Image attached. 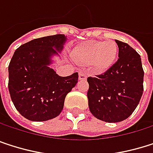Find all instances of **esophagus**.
I'll return each mask as SVG.
<instances>
[{
	"label": "esophagus",
	"mask_w": 153,
	"mask_h": 153,
	"mask_svg": "<svg viewBox=\"0 0 153 153\" xmlns=\"http://www.w3.org/2000/svg\"><path fill=\"white\" fill-rule=\"evenodd\" d=\"M86 77H87V75H86L85 72H84V71H80L79 72V76H78L79 80H85Z\"/></svg>",
	"instance_id": "obj_1"
}]
</instances>
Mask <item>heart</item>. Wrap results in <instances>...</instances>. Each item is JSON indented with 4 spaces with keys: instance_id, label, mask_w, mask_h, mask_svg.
<instances>
[{
    "instance_id": "heart-1",
    "label": "heart",
    "mask_w": 153,
    "mask_h": 153,
    "mask_svg": "<svg viewBox=\"0 0 153 153\" xmlns=\"http://www.w3.org/2000/svg\"><path fill=\"white\" fill-rule=\"evenodd\" d=\"M117 45L114 41H88L71 51V58L77 64H91L95 71L107 70L116 60Z\"/></svg>"
}]
</instances>
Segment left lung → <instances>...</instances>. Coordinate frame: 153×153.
Returning a JSON list of instances; mask_svg holds the SVG:
<instances>
[{
  "instance_id": "left-lung-1",
  "label": "left lung",
  "mask_w": 153,
  "mask_h": 153,
  "mask_svg": "<svg viewBox=\"0 0 153 153\" xmlns=\"http://www.w3.org/2000/svg\"><path fill=\"white\" fill-rule=\"evenodd\" d=\"M118 59L105 73L88 77V105L96 118L117 123L126 119L137 107L143 92L141 56L127 43L115 40Z\"/></svg>"
}]
</instances>
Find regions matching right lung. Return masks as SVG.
<instances>
[{
  "mask_svg": "<svg viewBox=\"0 0 153 153\" xmlns=\"http://www.w3.org/2000/svg\"><path fill=\"white\" fill-rule=\"evenodd\" d=\"M65 35L34 39L19 46L9 65V92L17 111L31 121H46L60 114L66 95L76 86L78 73L59 76L52 57L59 56Z\"/></svg>",
  "mask_w": 153,
  "mask_h": 153,
  "instance_id": "1",
  "label": "right lung"
}]
</instances>
